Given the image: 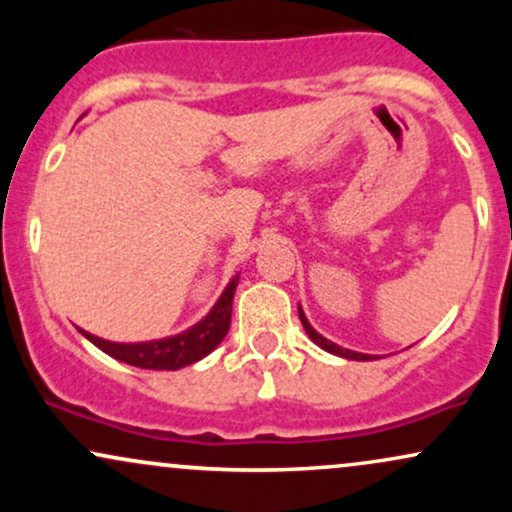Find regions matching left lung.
<instances>
[{"instance_id": "left-lung-1", "label": "left lung", "mask_w": 512, "mask_h": 512, "mask_svg": "<svg viewBox=\"0 0 512 512\" xmlns=\"http://www.w3.org/2000/svg\"><path fill=\"white\" fill-rule=\"evenodd\" d=\"M298 317H301V322H303V330L308 332V337L313 339V342L320 346V349L330 351V354H334V356L351 358V361H373V358H378V356H370V354H358V351H351V349H342V346H339V344H334V342H330V339L322 337L320 332L313 330V325H310V322H308V317H305L301 305H298Z\"/></svg>"}]
</instances>
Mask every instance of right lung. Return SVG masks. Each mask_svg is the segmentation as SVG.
Segmentation results:
<instances>
[{
	"mask_svg": "<svg viewBox=\"0 0 512 512\" xmlns=\"http://www.w3.org/2000/svg\"><path fill=\"white\" fill-rule=\"evenodd\" d=\"M238 286V274L228 281L223 289L221 298L214 303L207 317L192 325L190 330L175 334V337L156 339V342H137V344H117L108 339L96 337V334L79 330L91 344L105 351L108 356L117 361L129 363L137 368L149 370H178L190 366L216 349L226 337L228 327H231V310H233V293Z\"/></svg>",
	"mask_w": 512,
	"mask_h": 512,
	"instance_id": "add662e5",
	"label": "right lung"
}]
</instances>
